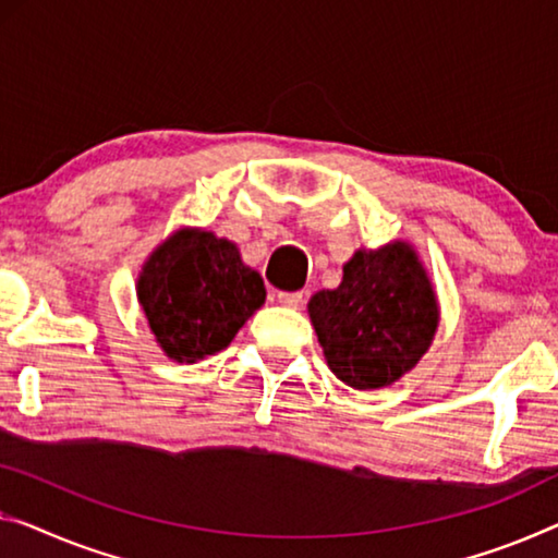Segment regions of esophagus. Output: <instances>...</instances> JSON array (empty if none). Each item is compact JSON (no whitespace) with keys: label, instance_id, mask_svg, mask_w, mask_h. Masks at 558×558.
<instances>
[{"label":"esophagus","instance_id":"obj_1","mask_svg":"<svg viewBox=\"0 0 558 558\" xmlns=\"http://www.w3.org/2000/svg\"><path fill=\"white\" fill-rule=\"evenodd\" d=\"M277 302L289 308H302L304 306V294L302 291H279Z\"/></svg>","mask_w":558,"mask_h":558}]
</instances>
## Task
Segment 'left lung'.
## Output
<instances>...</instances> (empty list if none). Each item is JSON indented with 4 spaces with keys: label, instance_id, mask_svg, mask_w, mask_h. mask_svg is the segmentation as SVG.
I'll return each instance as SVG.
<instances>
[{
    "label": "left lung",
    "instance_id": "8db88e82",
    "mask_svg": "<svg viewBox=\"0 0 558 558\" xmlns=\"http://www.w3.org/2000/svg\"><path fill=\"white\" fill-rule=\"evenodd\" d=\"M308 319L337 379L359 391L401 379L432 347L439 304L414 246L359 250L337 289L316 291Z\"/></svg>",
    "mask_w": 558,
    "mask_h": 558
}]
</instances>
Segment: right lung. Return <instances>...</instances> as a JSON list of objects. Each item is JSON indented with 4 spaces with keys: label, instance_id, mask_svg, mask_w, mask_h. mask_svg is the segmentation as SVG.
I'll list each match as a JSON object with an SVG mask.
<instances>
[{
    "label": "right lung",
    "instance_id": "1",
    "mask_svg": "<svg viewBox=\"0 0 558 558\" xmlns=\"http://www.w3.org/2000/svg\"><path fill=\"white\" fill-rule=\"evenodd\" d=\"M136 296L165 354L194 364L229 347L267 289L234 242L207 229H179L144 262Z\"/></svg>",
    "mask_w": 558,
    "mask_h": 558
}]
</instances>
